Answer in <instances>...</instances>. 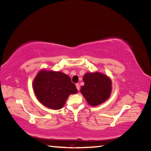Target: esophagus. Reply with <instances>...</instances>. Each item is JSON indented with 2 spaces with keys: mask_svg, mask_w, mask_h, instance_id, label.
<instances>
[{
  "mask_svg": "<svg viewBox=\"0 0 151 151\" xmlns=\"http://www.w3.org/2000/svg\"><path fill=\"white\" fill-rule=\"evenodd\" d=\"M76 86L77 89L78 90V91H79V90H80V85H79V84H76Z\"/></svg>",
  "mask_w": 151,
  "mask_h": 151,
  "instance_id": "obj_1",
  "label": "esophagus"
}]
</instances>
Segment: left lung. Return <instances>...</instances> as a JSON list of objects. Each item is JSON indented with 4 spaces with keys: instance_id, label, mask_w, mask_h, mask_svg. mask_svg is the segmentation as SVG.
<instances>
[{
    "instance_id": "8db88e82",
    "label": "left lung",
    "mask_w": 151,
    "mask_h": 151,
    "mask_svg": "<svg viewBox=\"0 0 151 151\" xmlns=\"http://www.w3.org/2000/svg\"><path fill=\"white\" fill-rule=\"evenodd\" d=\"M84 85L81 92L87 102L92 106H96L109 98L111 92V80L102 73H86L83 77Z\"/></svg>"
}]
</instances>
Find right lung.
Instances as JSON below:
<instances>
[{"instance_id": "1", "label": "right lung", "mask_w": 151, "mask_h": 151, "mask_svg": "<svg viewBox=\"0 0 151 151\" xmlns=\"http://www.w3.org/2000/svg\"><path fill=\"white\" fill-rule=\"evenodd\" d=\"M33 87L38 101L52 109H61L71 94L78 92L69 76L53 70H40L33 81Z\"/></svg>"}]
</instances>
